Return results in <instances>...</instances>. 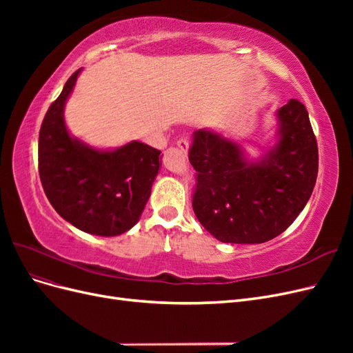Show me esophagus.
<instances>
[{
  "label": "esophagus",
  "mask_w": 353,
  "mask_h": 353,
  "mask_svg": "<svg viewBox=\"0 0 353 353\" xmlns=\"http://www.w3.org/2000/svg\"><path fill=\"white\" fill-rule=\"evenodd\" d=\"M176 145L183 153L188 152V140H187V138H181V140L176 141Z\"/></svg>",
  "instance_id": "1"
}]
</instances>
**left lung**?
<instances>
[{"label":"left lung","instance_id":"1","mask_svg":"<svg viewBox=\"0 0 353 353\" xmlns=\"http://www.w3.org/2000/svg\"><path fill=\"white\" fill-rule=\"evenodd\" d=\"M276 114V143L261 159L213 130L194 132L188 159L197 172L193 209L222 243L258 244L280 236L303 210L318 175V147L305 105Z\"/></svg>","mask_w":353,"mask_h":353}]
</instances>
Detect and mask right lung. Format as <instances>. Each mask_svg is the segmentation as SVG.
Listing matches in <instances>:
<instances>
[{"instance_id": "obj_1", "label": "right lung", "mask_w": 353, "mask_h": 353, "mask_svg": "<svg viewBox=\"0 0 353 353\" xmlns=\"http://www.w3.org/2000/svg\"><path fill=\"white\" fill-rule=\"evenodd\" d=\"M79 72L68 79L42 121L39 178L51 206L73 227L94 236H119L140 221L162 156L140 141L100 150L70 135L65 105Z\"/></svg>"}]
</instances>
